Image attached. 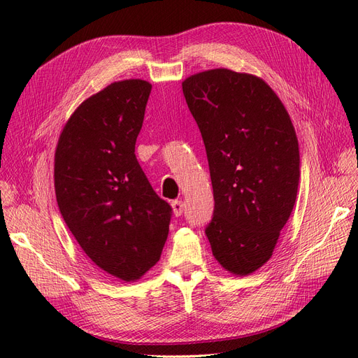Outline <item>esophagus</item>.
Instances as JSON below:
<instances>
[{"label":"esophagus","mask_w":358,"mask_h":358,"mask_svg":"<svg viewBox=\"0 0 358 358\" xmlns=\"http://www.w3.org/2000/svg\"><path fill=\"white\" fill-rule=\"evenodd\" d=\"M171 206H172V210H174V215L176 217H180V215H182V213H184V202L182 201H174L171 203Z\"/></svg>","instance_id":"obj_1"}]
</instances>
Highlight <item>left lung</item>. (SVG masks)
I'll return each mask as SVG.
<instances>
[{"label":"left lung","mask_w":358,"mask_h":358,"mask_svg":"<svg viewBox=\"0 0 358 358\" xmlns=\"http://www.w3.org/2000/svg\"><path fill=\"white\" fill-rule=\"evenodd\" d=\"M182 92L213 181L210 249L227 271L250 274L271 258L296 201L295 128L280 99L254 75L205 71L189 76Z\"/></svg>","instance_id":"obj_1"}]
</instances>
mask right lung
<instances>
[{"label":"right lung","instance_id":"add662e5","mask_svg":"<svg viewBox=\"0 0 358 358\" xmlns=\"http://www.w3.org/2000/svg\"><path fill=\"white\" fill-rule=\"evenodd\" d=\"M152 85L113 83L87 99L64 125L55 155L60 214L91 261L137 280L161 258L172 208L136 157Z\"/></svg>","mask_w":358,"mask_h":358}]
</instances>
